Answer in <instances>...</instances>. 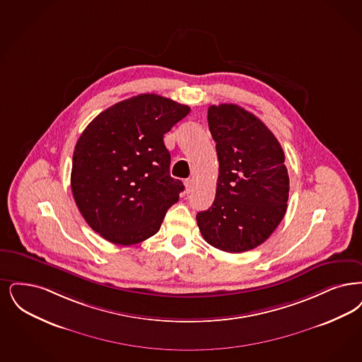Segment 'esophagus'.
I'll use <instances>...</instances> for the list:
<instances>
[{"label":"esophagus","mask_w":362,"mask_h":362,"mask_svg":"<svg viewBox=\"0 0 362 362\" xmlns=\"http://www.w3.org/2000/svg\"><path fill=\"white\" fill-rule=\"evenodd\" d=\"M185 186H186V192L189 194L192 191V188H194V180L192 179H186L185 180Z\"/></svg>","instance_id":"obj_1"}]
</instances>
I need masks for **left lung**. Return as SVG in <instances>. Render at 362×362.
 I'll return each instance as SVG.
<instances>
[{
    "mask_svg": "<svg viewBox=\"0 0 362 362\" xmlns=\"http://www.w3.org/2000/svg\"><path fill=\"white\" fill-rule=\"evenodd\" d=\"M207 121L219 173L216 199L197 222L206 243L241 253L261 245L287 211L284 152L265 124L238 105H211Z\"/></svg>",
    "mask_w": 362,
    "mask_h": 362,
    "instance_id": "1",
    "label": "left lung"
}]
</instances>
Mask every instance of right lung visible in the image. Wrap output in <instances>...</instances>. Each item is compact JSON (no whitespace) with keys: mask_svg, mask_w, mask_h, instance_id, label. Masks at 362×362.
<instances>
[{"mask_svg":"<svg viewBox=\"0 0 362 362\" xmlns=\"http://www.w3.org/2000/svg\"><path fill=\"white\" fill-rule=\"evenodd\" d=\"M189 113L158 94L118 102L95 117L76 141L74 199L88 226L109 243L133 245L159 232L185 189L170 175L163 137Z\"/></svg>","mask_w":362,"mask_h":362,"instance_id":"obj_1","label":"right lung"}]
</instances>
